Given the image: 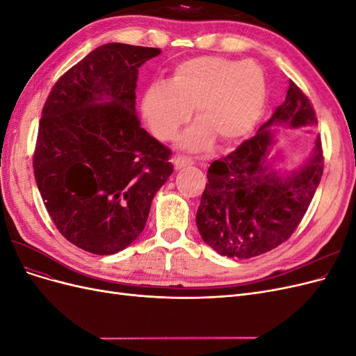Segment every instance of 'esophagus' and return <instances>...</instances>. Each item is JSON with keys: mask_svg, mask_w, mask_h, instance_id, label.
<instances>
[{"mask_svg": "<svg viewBox=\"0 0 356 356\" xmlns=\"http://www.w3.org/2000/svg\"><path fill=\"white\" fill-rule=\"evenodd\" d=\"M172 163H174L175 169H182V168L193 165V161H191V159H188L186 156H175L174 159H172Z\"/></svg>", "mask_w": 356, "mask_h": 356, "instance_id": "obj_1", "label": "esophagus"}]
</instances>
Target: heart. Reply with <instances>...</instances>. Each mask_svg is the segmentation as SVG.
<instances>
[{
    "instance_id": "heart-1",
    "label": "heart",
    "mask_w": 356,
    "mask_h": 356,
    "mask_svg": "<svg viewBox=\"0 0 356 356\" xmlns=\"http://www.w3.org/2000/svg\"><path fill=\"white\" fill-rule=\"evenodd\" d=\"M266 96V79L257 63L199 56L178 63L168 83L149 86L143 113L154 136L170 141L195 108L199 120L179 138V147L197 153L217 136L229 144L250 135L263 114Z\"/></svg>"
}]
</instances>
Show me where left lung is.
Returning <instances> with one entry per match:
<instances>
[{
  "label": "left lung",
  "mask_w": 356,
  "mask_h": 356,
  "mask_svg": "<svg viewBox=\"0 0 356 356\" xmlns=\"http://www.w3.org/2000/svg\"><path fill=\"white\" fill-rule=\"evenodd\" d=\"M318 120L307 96L289 81L282 105L233 153L211 163L196 213L197 230L213 251L251 258L272 251L294 233L315 196L324 170L319 135L303 165L281 170L272 149L276 126L300 129Z\"/></svg>",
  "instance_id": "1"
}]
</instances>
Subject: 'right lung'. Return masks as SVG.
Wrapping results in <instances>:
<instances>
[{
    "label": "right lung",
    "instance_id": "add662e5",
    "mask_svg": "<svg viewBox=\"0 0 356 356\" xmlns=\"http://www.w3.org/2000/svg\"><path fill=\"white\" fill-rule=\"evenodd\" d=\"M160 49L108 42L53 86L42 108L34 175L63 238L111 255L143 233L160 187L170 177V149L141 127L138 72Z\"/></svg>",
    "mask_w": 356,
    "mask_h": 356
}]
</instances>
